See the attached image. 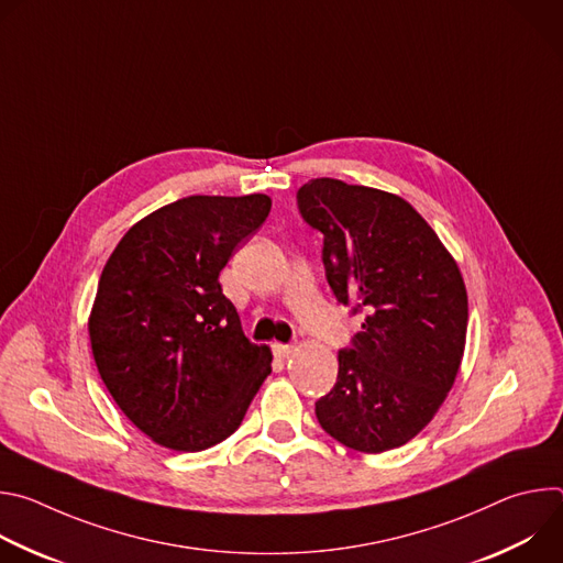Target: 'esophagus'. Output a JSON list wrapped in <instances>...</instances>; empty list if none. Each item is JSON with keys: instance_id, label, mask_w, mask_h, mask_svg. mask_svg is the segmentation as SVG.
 Wrapping results in <instances>:
<instances>
[{"instance_id": "1", "label": "esophagus", "mask_w": 563, "mask_h": 563, "mask_svg": "<svg viewBox=\"0 0 563 563\" xmlns=\"http://www.w3.org/2000/svg\"><path fill=\"white\" fill-rule=\"evenodd\" d=\"M294 352V345H285V343H274V354L278 358H289Z\"/></svg>"}]
</instances>
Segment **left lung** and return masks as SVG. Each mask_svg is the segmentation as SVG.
Returning <instances> with one entry per match:
<instances>
[{"instance_id": "1", "label": "left lung", "mask_w": 563, "mask_h": 563, "mask_svg": "<svg viewBox=\"0 0 563 563\" xmlns=\"http://www.w3.org/2000/svg\"><path fill=\"white\" fill-rule=\"evenodd\" d=\"M323 233L328 283L365 320L339 352V376L316 419L339 443L378 454L415 439L461 367L467 291L456 261L404 198L316 178L296 194Z\"/></svg>"}]
</instances>
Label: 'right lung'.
Segmentation results:
<instances>
[{"label": "right lung", "instance_id": "right-lung-1", "mask_svg": "<svg viewBox=\"0 0 563 563\" xmlns=\"http://www.w3.org/2000/svg\"><path fill=\"white\" fill-rule=\"evenodd\" d=\"M269 209L265 194L176 200L135 222L102 269L93 358L118 408L157 445L224 441L272 374V350L243 334L218 280Z\"/></svg>", "mask_w": 563, "mask_h": 563}]
</instances>
